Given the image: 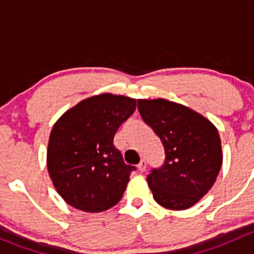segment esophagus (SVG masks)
<instances>
[{
	"label": "esophagus",
	"instance_id": "esophagus-1",
	"mask_svg": "<svg viewBox=\"0 0 254 254\" xmlns=\"http://www.w3.org/2000/svg\"><path fill=\"white\" fill-rule=\"evenodd\" d=\"M138 170H139L140 172H144L145 171V169H146V163H145V160H142L140 161L139 164H138Z\"/></svg>",
	"mask_w": 254,
	"mask_h": 254
}]
</instances>
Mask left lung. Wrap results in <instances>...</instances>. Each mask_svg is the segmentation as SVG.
<instances>
[{
    "instance_id": "8db88e82",
    "label": "left lung",
    "mask_w": 254,
    "mask_h": 254,
    "mask_svg": "<svg viewBox=\"0 0 254 254\" xmlns=\"http://www.w3.org/2000/svg\"><path fill=\"white\" fill-rule=\"evenodd\" d=\"M138 110L165 149L164 164L146 177L154 199L172 210L190 208L213 187L220 171L218 129L198 112L165 99H139Z\"/></svg>"
}]
</instances>
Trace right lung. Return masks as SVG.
<instances>
[{
  "mask_svg": "<svg viewBox=\"0 0 254 254\" xmlns=\"http://www.w3.org/2000/svg\"><path fill=\"white\" fill-rule=\"evenodd\" d=\"M135 105L128 96L100 94L80 101L54 125L48 170L67 204L100 213L120 202L135 167L125 164L114 137Z\"/></svg>",
  "mask_w": 254,
  "mask_h": 254,
  "instance_id": "obj_1",
  "label": "right lung"
}]
</instances>
